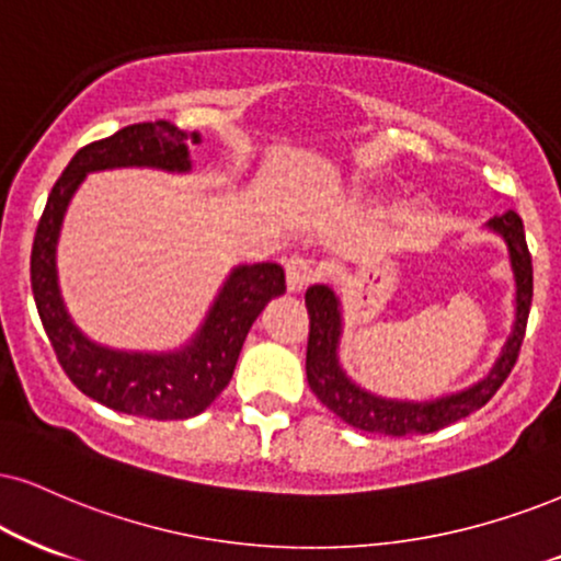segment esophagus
Wrapping results in <instances>:
<instances>
[{"mask_svg": "<svg viewBox=\"0 0 561 561\" xmlns=\"http://www.w3.org/2000/svg\"><path fill=\"white\" fill-rule=\"evenodd\" d=\"M314 278H317V273H314L312 262H309V260H304V257H299V254H296V257L286 262V286H288V291H291V294L307 291V288L314 283Z\"/></svg>", "mask_w": 561, "mask_h": 561, "instance_id": "esophagus-1", "label": "esophagus"}]
</instances>
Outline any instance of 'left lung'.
I'll return each mask as SVG.
<instances>
[{
    "label": "left lung",
    "instance_id": "1",
    "mask_svg": "<svg viewBox=\"0 0 561 561\" xmlns=\"http://www.w3.org/2000/svg\"><path fill=\"white\" fill-rule=\"evenodd\" d=\"M489 233L500 237L507 247L510 270L515 283V314L507 341H504L500 356L494 358L492 369L473 385L462 390L442 392L434 398H390L366 390L356 382L341 362V341L345 328L341 294L333 286L314 283L307 288V309L312 328H309L307 345V382L312 392L328 405L345 424L362 428V432L390 434V437H405V434H432L439 432L455 421L466 419L468 413L486 405L517 362V351L523 345L525 324H528L530 299H534V265H530L528 244H525L523 220L517 213L507 210L500 218L486 220Z\"/></svg>",
    "mask_w": 561,
    "mask_h": 561
}]
</instances>
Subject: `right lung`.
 Masks as SVG:
<instances>
[{
    "mask_svg": "<svg viewBox=\"0 0 561 561\" xmlns=\"http://www.w3.org/2000/svg\"><path fill=\"white\" fill-rule=\"evenodd\" d=\"M197 142H203L199 133L186 135L171 122H142L85 145L54 184L33 239V299L61 369L88 398L129 416L176 421L203 413L231 382L254 320L267 301L286 291V275L275 262L231 267L190 341L169 351H127L99 343L69 314L59 288L57 247L67 207L85 176L112 169L190 174V148Z\"/></svg>",
    "mask_w": 561,
    "mask_h": 561,
    "instance_id": "1",
    "label": "right lung"
}]
</instances>
